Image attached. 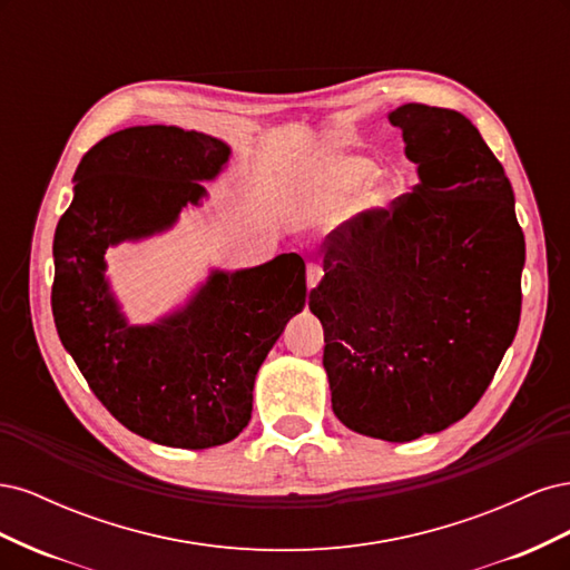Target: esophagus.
Returning a JSON list of instances; mask_svg holds the SVG:
<instances>
[{
  "label": "esophagus",
  "instance_id": "esophagus-1",
  "mask_svg": "<svg viewBox=\"0 0 570 570\" xmlns=\"http://www.w3.org/2000/svg\"><path fill=\"white\" fill-rule=\"evenodd\" d=\"M321 275H323V271H321L318 264H308L306 266V287L314 289L318 285V281H321Z\"/></svg>",
  "mask_w": 570,
  "mask_h": 570
}]
</instances>
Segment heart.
I'll return each instance as SVG.
<instances>
[{
  "label": "heart",
  "mask_w": 570,
  "mask_h": 570,
  "mask_svg": "<svg viewBox=\"0 0 570 570\" xmlns=\"http://www.w3.org/2000/svg\"><path fill=\"white\" fill-rule=\"evenodd\" d=\"M373 166L356 157H325L321 161V180L335 193H352L373 178Z\"/></svg>",
  "instance_id": "1"
}]
</instances>
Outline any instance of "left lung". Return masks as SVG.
Listing matches in <instances>:
<instances>
[{
  "label": "left lung",
  "instance_id": "1",
  "mask_svg": "<svg viewBox=\"0 0 570 570\" xmlns=\"http://www.w3.org/2000/svg\"><path fill=\"white\" fill-rule=\"evenodd\" d=\"M387 118L421 183L325 237L308 308L335 416L411 442L461 421L492 383L519 331L525 237L504 166L469 118L425 105Z\"/></svg>",
  "mask_w": 570,
  "mask_h": 570
}]
</instances>
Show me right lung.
Masks as SVG:
<instances>
[{"label":"right lung","mask_w":570,"mask_h":570,"mask_svg":"<svg viewBox=\"0 0 570 570\" xmlns=\"http://www.w3.org/2000/svg\"><path fill=\"white\" fill-rule=\"evenodd\" d=\"M228 159L226 142L197 130H118L82 157L55 233L51 314L61 344L118 423L178 450H209L247 428L256 373L304 308V258L289 252L254 268H216L174 314L130 325L105 254L174 228Z\"/></svg>","instance_id":"obj_1"}]
</instances>
